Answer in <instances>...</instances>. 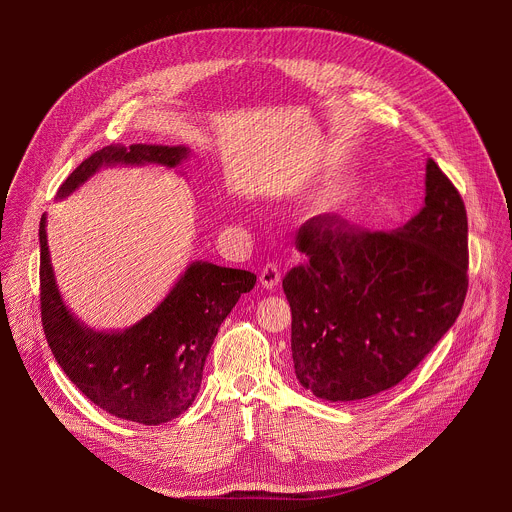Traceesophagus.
<instances>
[{
	"mask_svg": "<svg viewBox=\"0 0 512 512\" xmlns=\"http://www.w3.org/2000/svg\"><path fill=\"white\" fill-rule=\"evenodd\" d=\"M279 281H281V269L275 263H265L259 273V283L265 289H273L279 285Z\"/></svg>",
	"mask_w": 512,
	"mask_h": 512,
	"instance_id": "esophagus-1",
	"label": "esophagus"
}]
</instances>
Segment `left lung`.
I'll list each match as a JSON object with an SVG mask.
<instances>
[{
    "instance_id": "8db88e82",
    "label": "left lung",
    "mask_w": 512,
    "mask_h": 512,
    "mask_svg": "<svg viewBox=\"0 0 512 512\" xmlns=\"http://www.w3.org/2000/svg\"><path fill=\"white\" fill-rule=\"evenodd\" d=\"M306 265L283 291L300 385L326 401H360L401 383L454 326L468 291L466 206L433 160L425 202L395 231L318 214L298 233Z\"/></svg>"
}]
</instances>
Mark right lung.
<instances>
[{
	"mask_svg": "<svg viewBox=\"0 0 512 512\" xmlns=\"http://www.w3.org/2000/svg\"><path fill=\"white\" fill-rule=\"evenodd\" d=\"M184 145H107L87 158L58 188L66 198L105 166L158 164L176 168ZM40 304L48 346L66 377L103 411L160 425L184 413L200 391L202 369L218 328L257 275L194 261L162 304L123 332H99L70 314L50 263L46 216L40 221Z\"/></svg>",
	"mask_w": 512,
	"mask_h": 512,
	"instance_id": "obj_1",
	"label": "right lung"
}]
</instances>
